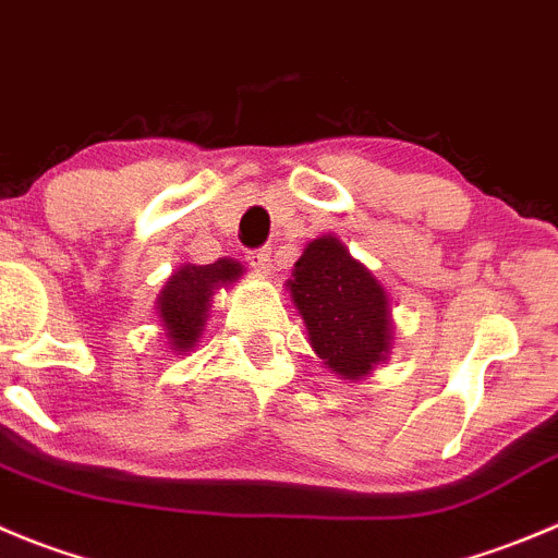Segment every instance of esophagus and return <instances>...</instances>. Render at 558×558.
I'll return each mask as SVG.
<instances>
[{"label": "esophagus", "mask_w": 558, "mask_h": 558, "mask_svg": "<svg viewBox=\"0 0 558 558\" xmlns=\"http://www.w3.org/2000/svg\"><path fill=\"white\" fill-rule=\"evenodd\" d=\"M246 263L252 265L254 270H259V274H268L270 263H274V259H270L268 248H257V252H248L246 254Z\"/></svg>", "instance_id": "1"}]
</instances>
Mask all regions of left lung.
I'll return each instance as SVG.
<instances>
[{"mask_svg":"<svg viewBox=\"0 0 558 558\" xmlns=\"http://www.w3.org/2000/svg\"><path fill=\"white\" fill-rule=\"evenodd\" d=\"M288 293L326 369L359 384L384 364L395 342L389 293L337 235L306 243Z\"/></svg>","mask_w":558,"mask_h":558,"instance_id":"1","label":"left lung"}]
</instances>
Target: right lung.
Returning <instances> with one entry per match:
<instances>
[{
  "label": "right lung",
  "instance_id": "obj_1",
  "mask_svg": "<svg viewBox=\"0 0 558 558\" xmlns=\"http://www.w3.org/2000/svg\"><path fill=\"white\" fill-rule=\"evenodd\" d=\"M243 274L246 268L238 259L221 257L210 265L183 263L169 276L156 299V315L169 353L185 355L194 350L203 337L214 293L221 288L227 290Z\"/></svg>",
  "mask_w": 558,
  "mask_h": 558
}]
</instances>
